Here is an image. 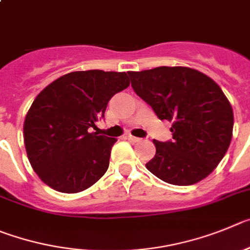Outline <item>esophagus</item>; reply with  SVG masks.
Instances as JSON below:
<instances>
[{"instance_id": "34e87169", "label": "esophagus", "mask_w": 250, "mask_h": 250, "mask_svg": "<svg viewBox=\"0 0 250 250\" xmlns=\"http://www.w3.org/2000/svg\"><path fill=\"white\" fill-rule=\"evenodd\" d=\"M127 138L129 139V141H132V142H141L142 141V138H138V137H134V136H132V134H128Z\"/></svg>"}]
</instances>
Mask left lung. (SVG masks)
I'll list each match as a JSON object with an SVG mask.
<instances>
[{
	"mask_svg": "<svg viewBox=\"0 0 250 250\" xmlns=\"http://www.w3.org/2000/svg\"><path fill=\"white\" fill-rule=\"evenodd\" d=\"M132 87L156 112L173 122V141L153 139L156 156L146 167L166 183L190 186L208 177L223 159L234 116L222 88L189 67H156L128 72Z\"/></svg>",
	"mask_w": 250,
	"mask_h": 250,
	"instance_id": "left-lung-1",
	"label": "left lung"
}]
</instances>
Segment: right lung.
I'll return each instance as SVG.
<instances>
[{
	"instance_id": "add662e5",
	"label": "right lung",
	"mask_w": 250,
	"mask_h": 250,
	"mask_svg": "<svg viewBox=\"0 0 250 250\" xmlns=\"http://www.w3.org/2000/svg\"><path fill=\"white\" fill-rule=\"evenodd\" d=\"M125 72L76 71L49 83L23 123L27 157L43 183L78 193L107 172L116 138L89 133L114 94L129 86Z\"/></svg>"
}]
</instances>
